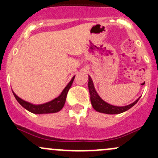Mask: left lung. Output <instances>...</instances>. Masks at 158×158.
<instances>
[{
    "mask_svg": "<svg viewBox=\"0 0 158 158\" xmlns=\"http://www.w3.org/2000/svg\"><path fill=\"white\" fill-rule=\"evenodd\" d=\"M88 87L89 94H90V100L93 109L95 111H98L101 113H105V114H120V113L125 112V111H128L131 108L133 107L141 97L138 98L136 101L134 102L131 103L128 106H112V105L109 104L108 102H105L101 97L98 95L97 93L96 90H95V86H94L93 82L90 76H89V82H88Z\"/></svg>",
    "mask_w": 158,
    "mask_h": 158,
    "instance_id": "left-lung-1",
    "label": "left lung"
}]
</instances>
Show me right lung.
<instances>
[{
  "mask_svg": "<svg viewBox=\"0 0 158 158\" xmlns=\"http://www.w3.org/2000/svg\"><path fill=\"white\" fill-rule=\"evenodd\" d=\"M75 76L72 78L70 82L67 84L64 89L62 91L61 94L59 95L58 97L52 99V101H49L48 102L44 103V104L40 105H34L32 103L24 101L23 99L20 98V97L17 96L14 92V97L16 98L17 101L23 106L24 109H26L27 111L33 113V114H49V113H56L60 111V110L63 108L65 102H66V95H67L68 91L71 87L72 84H73V80H74Z\"/></svg>",
  "mask_w": 158,
  "mask_h": 158,
  "instance_id": "obj_1",
  "label": "right lung"
}]
</instances>
